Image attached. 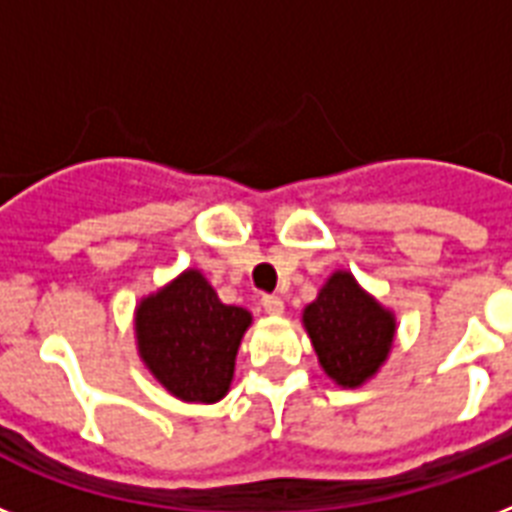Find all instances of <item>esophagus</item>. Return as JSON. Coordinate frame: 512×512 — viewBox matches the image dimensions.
Listing matches in <instances>:
<instances>
[{"label": "esophagus", "mask_w": 512, "mask_h": 512, "mask_svg": "<svg viewBox=\"0 0 512 512\" xmlns=\"http://www.w3.org/2000/svg\"><path fill=\"white\" fill-rule=\"evenodd\" d=\"M263 311L268 313V316H281V313H284V297L265 295L263 297Z\"/></svg>", "instance_id": "esophagus-1"}]
</instances>
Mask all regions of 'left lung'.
<instances>
[{
  "label": "left lung",
  "instance_id": "1",
  "mask_svg": "<svg viewBox=\"0 0 512 512\" xmlns=\"http://www.w3.org/2000/svg\"><path fill=\"white\" fill-rule=\"evenodd\" d=\"M303 327L329 380L361 388L388 361L396 342V313L369 295L350 271H335L313 303L303 308Z\"/></svg>",
  "mask_w": 512,
  "mask_h": 512
}]
</instances>
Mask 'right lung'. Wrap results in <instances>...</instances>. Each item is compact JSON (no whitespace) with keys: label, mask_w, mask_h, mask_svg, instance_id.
Returning <instances> with one entry per match:
<instances>
[{"label":"right lung","mask_w":512,"mask_h":512,"mask_svg":"<svg viewBox=\"0 0 512 512\" xmlns=\"http://www.w3.org/2000/svg\"><path fill=\"white\" fill-rule=\"evenodd\" d=\"M135 345L154 380L185 404L228 396L252 313L225 305L199 268H185L135 305Z\"/></svg>","instance_id":"1"}]
</instances>
